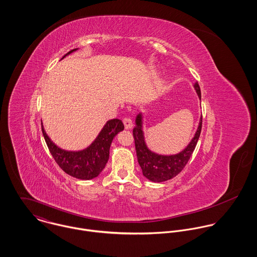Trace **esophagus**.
Wrapping results in <instances>:
<instances>
[{
  "mask_svg": "<svg viewBox=\"0 0 257 257\" xmlns=\"http://www.w3.org/2000/svg\"><path fill=\"white\" fill-rule=\"evenodd\" d=\"M122 122H123V124H124L125 130L132 128V126H133V120H132L130 117H123V118H122Z\"/></svg>",
  "mask_w": 257,
  "mask_h": 257,
  "instance_id": "1",
  "label": "esophagus"
}]
</instances>
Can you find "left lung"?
<instances>
[{
    "label": "left lung",
    "mask_w": 257,
    "mask_h": 257,
    "mask_svg": "<svg viewBox=\"0 0 257 257\" xmlns=\"http://www.w3.org/2000/svg\"><path fill=\"white\" fill-rule=\"evenodd\" d=\"M194 87L198 93L199 98L201 99V90L199 84L195 83ZM202 121L203 116H201L199 127L195 137L182 152L175 155L163 156L155 154L147 148L142 128V115H138L137 125L133 131V135L135 139L138 161L143 170V174L147 179L153 182H163L175 177L183 170L197 146L202 130Z\"/></svg>",
    "instance_id": "8db88e82"
}]
</instances>
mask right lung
<instances>
[{
	"instance_id": "obj_1",
	"label": "right lung",
	"mask_w": 257,
	"mask_h": 257,
	"mask_svg": "<svg viewBox=\"0 0 257 257\" xmlns=\"http://www.w3.org/2000/svg\"><path fill=\"white\" fill-rule=\"evenodd\" d=\"M74 50L76 49L70 50L67 54ZM123 128L124 126L120 119H110L103 127L95 142L87 149L82 151H66L56 147L50 141L41 123L43 138L56 163L65 173L82 180L93 179L102 172L109 160L112 139Z\"/></svg>"
}]
</instances>
